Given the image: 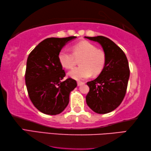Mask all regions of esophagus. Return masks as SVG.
I'll use <instances>...</instances> for the list:
<instances>
[{"label":"esophagus","instance_id":"34e87169","mask_svg":"<svg viewBox=\"0 0 151 151\" xmlns=\"http://www.w3.org/2000/svg\"><path fill=\"white\" fill-rule=\"evenodd\" d=\"M84 82H82V81H78V86H80L81 85H83Z\"/></svg>","mask_w":151,"mask_h":151}]
</instances>
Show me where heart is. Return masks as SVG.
Here are the masks:
<instances>
[{
    "label": "heart",
    "mask_w": 151,
    "mask_h": 151,
    "mask_svg": "<svg viewBox=\"0 0 151 151\" xmlns=\"http://www.w3.org/2000/svg\"><path fill=\"white\" fill-rule=\"evenodd\" d=\"M73 53L61 49L58 54V59L61 66L71 69L80 59V66L73 69L68 73L70 78L76 80L89 78L92 75L100 73L105 66L106 55L102 50L98 49L88 41H81L72 47Z\"/></svg>",
    "instance_id": "obj_1"
}]
</instances>
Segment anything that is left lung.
<instances>
[{
    "label": "left lung",
    "instance_id": "left-lung-1",
    "mask_svg": "<svg viewBox=\"0 0 151 151\" xmlns=\"http://www.w3.org/2000/svg\"><path fill=\"white\" fill-rule=\"evenodd\" d=\"M84 37L98 42L106 55L102 72L87 83L90 91L86 103L96 113H109L120 106L125 96L130 76L128 59L124 51L110 39L103 36Z\"/></svg>",
    "mask_w": 151,
    "mask_h": 151
}]
</instances>
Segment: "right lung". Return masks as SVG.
<instances>
[{
    "instance_id": "obj_1",
    "label": "right lung",
    "mask_w": 151,
    "mask_h": 151,
    "mask_svg": "<svg viewBox=\"0 0 151 151\" xmlns=\"http://www.w3.org/2000/svg\"><path fill=\"white\" fill-rule=\"evenodd\" d=\"M76 37L46 39L27 58V89L32 103L42 113L56 115L62 112L68 105L71 92L77 86L76 81L71 78L61 81L65 73L58 59L61 49Z\"/></svg>"
}]
</instances>
